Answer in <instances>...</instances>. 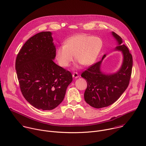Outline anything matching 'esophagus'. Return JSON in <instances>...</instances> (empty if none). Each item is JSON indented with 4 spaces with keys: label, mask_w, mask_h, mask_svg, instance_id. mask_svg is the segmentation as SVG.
Here are the masks:
<instances>
[{
    "label": "esophagus",
    "mask_w": 146,
    "mask_h": 146,
    "mask_svg": "<svg viewBox=\"0 0 146 146\" xmlns=\"http://www.w3.org/2000/svg\"><path fill=\"white\" fill-rule=\"evenodd\" d=\"M73 77H74V78H77L78 77V74L77 72H74L73 74Z\"/></svg>",
    "instance_id": "34e87169"
}]
</instances>
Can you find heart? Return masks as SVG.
Returning <instances> with one entry per match:
<instances>
[{"label":"heart","mask_w":146,"mask_h":146,"mask_svg":"<svg viewBox=\"0 0 146 146\" xmlns=\"http://www.w3.org/2000/svg\"><path fill=\"white\" fill-rule=\"evenodd\" d=\"M103 41L99 37L84 33L74 35L68 38L64 46L56 48L55 58L59 65L67 68L73 60L84 66L92 65L97 59L102 47Z\"/></svg>","instance_id":"b5f03b06"}]
</instances>
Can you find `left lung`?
I'll use <instances>...</instances> for the list:
<instances>
[{
    "label": "left lung",
    "instance_id": "left-lung-1",
    "mask_svg": "<svg viewBox=\"0 0 146 146\" xmlns=\"http://www.w3.org/2000/svg\"><path fill=\"white\" fill-rule=\"evenodd\" d=\"M118 46L114 50L121 51L123 60L119 69L114 73H105L101 70V60L90 66L81 74L87 80V88L84 92V99L89 105L96 109L109 106L114 103L127 88L133 65L132 56L127 47L122 44V39L114 32H111Z\"/></svg>",
    "mask_w": 146,
    "mask_h": 146
}]
</instances>
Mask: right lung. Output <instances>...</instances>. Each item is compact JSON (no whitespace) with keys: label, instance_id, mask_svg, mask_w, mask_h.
I'll list each match as a JSON object with an SVG mask.
<instances>
[{"label":"right lung","instance_id":"right-lung-1","mask_svg":"<svg viewBox=\"0 0 146 146\" xmlns=\"http://www.w3.org/2000/svg\"><path fill=\"white\" fill-rule=\"evenodd\" d=\"M55 51L52 33L42 32L26 41L16 58L21 91L25 99L38 109L56 108L73 80L69 71L54 62Z\"/></svg>","mask_w":146,"mask_h":146}]
</instances>
